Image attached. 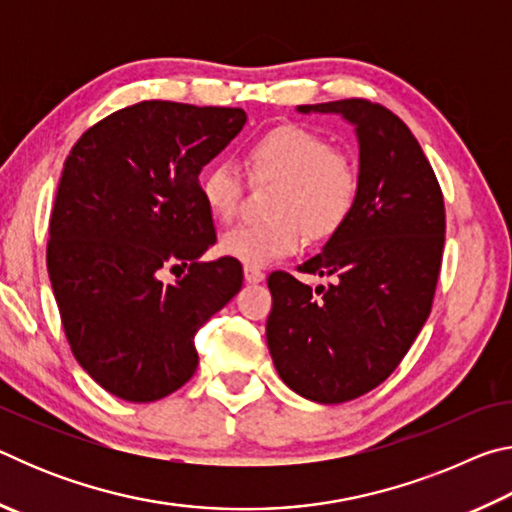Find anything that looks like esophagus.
<instances>
[{"label":"esophagus","mask_w":512,"mask_h":512,"mask_svg":"<svg viewBox=\"0 0 512 512\" xmlns=\"http://www.w3.org/2000/svg\"><path fill=\"white\" fill-rule=\"evenodd\" d=\"M244 277H246V282L257 284V282H264L266 273L262 271V268H257V266H244Z\"/></svg>","instance_id":"obj_1"}]
</instances>
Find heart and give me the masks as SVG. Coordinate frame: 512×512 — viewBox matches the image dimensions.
<instances>
[{"label": "heart", "instance_id": "heart-1", "mask_svg": "<svg viewBox=\"0 0 512 512\" xmlns=\"http://www.w3.org/2000/svg\"><path fill=\"white\" fill-rule=\"evenodd\" d=\"M255 180H275L264 223L225 232L219 250L246 266H266L298 253L305 239L323 241L339 232L359 201L361 176L354 160L332 149L323 135L298 124H282L257 135L244 153ZM198 192L216 221L235 219L244 180L237 167H207Z\"/></svg>", "mask_w": 512, "mask_h": 512}]
</instances>
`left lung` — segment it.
Instances as JSON below:
<instances>
[{"instance_id":"8db88e82","label":"left lung","mask_w":512,"mask_h":512,"mask_svg":"<svg viewBox=\"0 0 512 512\" xmlns=\"http://www.w3.org/2000/svg\"><path fill=\"white\" fill-rule=\"evenodd\" d=\"M300 112H336L359 137L361 192L343 228L300 273L332 277L311 291L273 273L266 341L277 375L298 395L341 404L400 366L431 314L445 246V201L409 126L368 99Z\"/></svg>"}]
</instances>
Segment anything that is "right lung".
<instances>
[{
  "mask_svg": "<svg viewBox=\"0 0 512 512\" xmlns=\"http://www.w3.org/2000/svg\"><path fill=\"white\" fill-rule=\"evenodd\" d=\"M246 124L241 108L142 101L101 119L69 151L49 219L47 271L81 368L126 402L178 391L194 336L244 282L216 241L198 176ZM185 265L176 285L161 273Z\"/></svg>",
  "mask_w": 512,
  "mask_h": 512,
  "instance_id": "right-lung-1",
  "label": "right lung"
}]
</instances>
